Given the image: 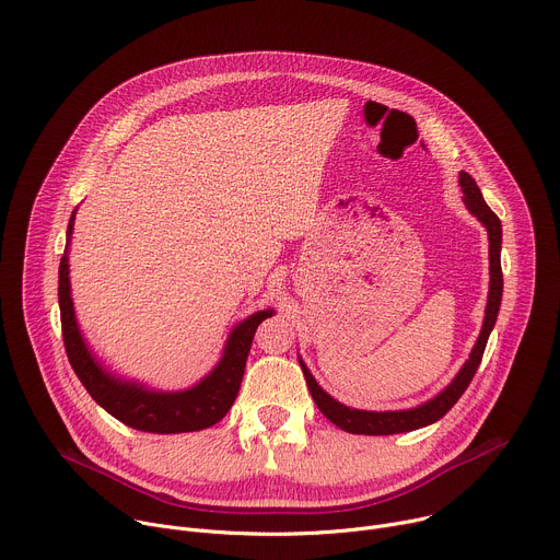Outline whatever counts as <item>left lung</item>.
<instances>
[{
  "label": "left lung",
  "mask_w": 560,
  "mask_h": 560,
  "mask_svg": "<svg viewBox=\"0 0 560 560\" xmlns=\"http://www.w3.org/2000/svg\"><path fill=\"white\" fill-rule=\"evenodd\" d=\"M458 184H460L463 201H465L467 210L488 228V236H490V294H488L481 335H478L476 346L471 348V354L465 361V365L458 370L454 381L443 392H439L434 398H430V401H425L423 406H417L412 410H396V412H365V410H354V408H348V406L335 401V398L314 381V376L310 374L305 363L299 359L305 383H307V389L314 398L316 408L324 412V417L328 421H332L337 428H341L350 434L387 436V434L412 432V430L436 423L439 419H443L454 408V404L458 401L460 394L467 389L469 381L474 378L478 365H481L490 332L497 324V316H499V310H501V296H503V270H501L503 228H501V219L490 210L481 190H478L476 182L467 173L458 175Z\"/></svg>",
  "instance_id": "8db88e82"
}]
</instances>
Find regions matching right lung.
I'll return each mask as SVG.
<instances>
[{"label":"right lung","instance_id":"1","mask_svg":"<svg viewBox=\"0 0 560 560\" xmlns=\"http://www.w3.org/2000/svg\"><path fill=\"white\" fill-rule=\"evenodd\" d=\"M72 225L74 212L70 214L66 230L68 242ZM59 312L68 361L79 381L89 389V394L117 421L126 423L128 428L154 434L197 432L219 423L232 408L238 387H242L246 359L259 324L275 314V310H261L250 314L246 322L234 326L225 341L221 361L197 385L182 392H154L139 383L124 381L110 374L89 350L82 332H79L70 299L68 244L59 261Z\"/></svg>","mask_w":560,"mask_h":560}]
</instances>
